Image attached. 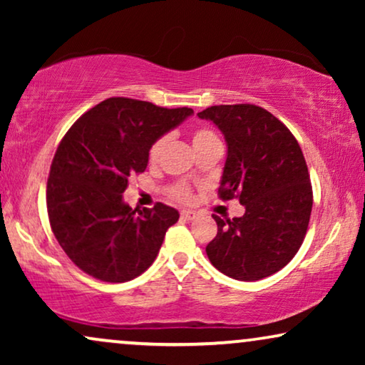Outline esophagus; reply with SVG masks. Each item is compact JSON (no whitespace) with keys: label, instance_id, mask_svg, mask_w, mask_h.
Returning <instances> with one entry per match:
<instances>
[{"label":"esophagus","instance_id":"obj_1","mask_svg":"<svg viewBox=\"0 0 365 365\" xmlns=\"http://www.w3.org/2000/svg\"><path fill=\"white\" fill-rule=\"evenodd\" d=\"M197 214L194 211H181V217L184 221H192V219H196Z\"/></svg>","mask_w":365,"mask_h":365}]
</instances>
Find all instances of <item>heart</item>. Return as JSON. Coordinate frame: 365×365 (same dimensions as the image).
<instances>
[{
    "instance_id": "1",
    "label": "heart",
    "mask_w": 365,
    "mask_h": 365,
    "mask_svg": "<svg viewBox=\"0 0 365 365\" xmlns=\"http://www.w3.org/2000/svg\"><path fill=\"white\" fill-rule=\"evenodd\" d=\"M191 141H192L194 151H199V149L206 148V146H209V144L219 143V139H217L216 134L211 131V129L197 128V129H194L192 134H191ZM164 144H166V139H164V138H159L153 143V146L149 148V163H156L158 161L159 156H161V153H163ZM168 194L173 199H176V201L187 202V201H191L192 191H191V187L187 186V184L176 182L168 189Z\"/></svg>"
}]
</instances>
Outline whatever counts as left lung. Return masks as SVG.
<instances>
[{"label": "left lung", "mask_w": 365, "mask_h": 365, "mask_svg": "<svg viewBox=\"0 0 365 365\" xmlns=\"http://www.w3.org/2000/svg\"><path fill=\"white\" fill-rule=\"evenodd\" d=\"M221 129L227 158L219 186L222 201L237 197L242 217L221 219L206 246L217 271L259 281L282 269L301 247L312 211V186L297 139L256 104H219L197 113Z\"/></svg>", "instance_id": "1"}]
</instances>
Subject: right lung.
<instances>
[{"mask_svg": "<svg viewBox=\"0 0 365 365\" xmlns=\"http://www.w3.org/2000/svg\"><path fill=\"white\" fill-rule=\"evenodd\" d=\"M191 114V108L109 98L64 134L49 169L46 206L54 237L81 271L126 282L154 262L179 212L163 202L133 209L123 192L129 178L146 171L153 143Z\"/></svg>", "mask_w": 365, "mask_h": 365, "instance_id": "add662e5", "label": "right lung"}]
</instances>
